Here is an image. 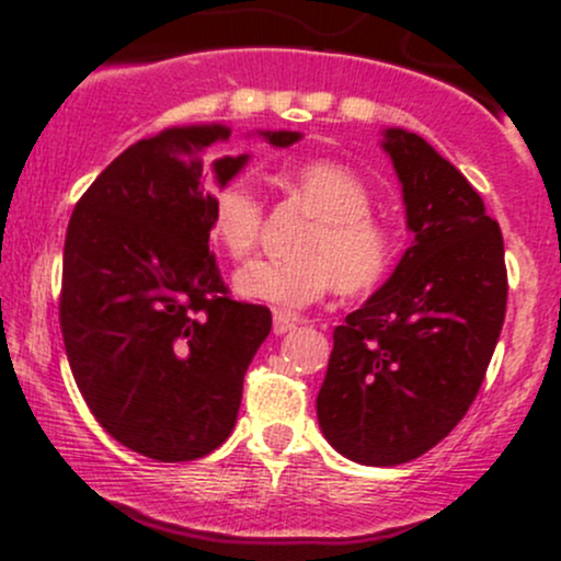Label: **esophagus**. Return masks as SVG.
<instances>
[{"mask_svg":"<svg viewBox=\"0 0 561 561\" xmlns=\"http://www.w3.org/2000/svg\"><path fill=\"white\" fill-rule=\"evenodd\" d=\"M295 324H300V317H295V313L285 311V308H274V332L276 334L289 332Z\"/></svg>","mask_w":561,"mask_h":561,"instance_id":"1","label":"esophagus"}]
</instances>
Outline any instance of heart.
<instances>
[{
	"mask_svg": "<svg viewBox=\"0 0 561 561\" xmlns=\"http://www.w3.org/2000/svg\"><path fill=\"white\" fill-rule=\"evenodd\" d=\"M282 190L313 221L295 240V259L255 261L234 276L250 300L302 308L337 287L343 298H369L398 263V237L371 214V190L356 171L334 160H306L282 173ZM261 199L242 179L218 186L210 199V237L229 259L255 253L263 234Z\"/></svg>",
	"mask_w": 561,
	"mask_h": 561,
	"instance_id": "obj_1",
	"label": "heart"
}]
</instances>
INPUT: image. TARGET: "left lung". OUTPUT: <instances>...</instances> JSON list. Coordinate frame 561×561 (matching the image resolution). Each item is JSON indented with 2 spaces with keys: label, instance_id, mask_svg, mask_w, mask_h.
Returning <instances> with one entry per match:
<instances>
[{
  "label": "left lung",
  "instance_id": "obj_1",
  "mask_svg": "<svg viewBox=\"0 0 561 561\" xmlns=\"http://www.w3.org/2000/svg\"><path fill=\"white\" fill-rule=\"evenodd\" d=\"M414 244L334 330L317 398L321 433L358 465L396 467L456 427L478 398L506 317L499 221L446 158L390 128Z\"/></svg>",
  "mask_w": 561,
  "mask_h": 561
}]
</instances>
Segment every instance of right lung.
<instances>
[{
    "instance_id": "right-lung-1",
    "label": "right lung",
    "mask_w": 561,
    "mask_h": 561,
    "mask_svg": "<svg viewBox=\"0 0 561 561\" xmlns=\"http://www.w3.org/2000/svg\"><path fill=\"white\" fill-rule=\"evenodd\" d=\"M224 126L139 139L83 192L62 253L60 330L83 401L121 446L195 461L231 435L272 311L237 302L210 253L205 147ZM276 147L300 134L266 131ZM244 156L216 160L221 184Z\"/></svg>"
}]
</instances>
